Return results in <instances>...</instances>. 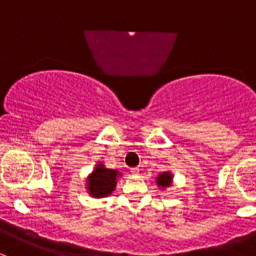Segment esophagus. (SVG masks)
Here are the masks:
<instances>
[{
	"mask_svg": "<svg viewBox=\"0 0 256 256\" xmlns=\"http://www.w3.org/2000/svg\"><path fill=\"white\" fill-rule=\"evenodd\" d=\"M130 172H131V174H134V176H138V174H140V170H138V167H135V168H131Z\"/></svg>",
	"mask_w": 256,
	"mask_h": 256,
	"instance_id": "1",
	"label": "esophagus"
}]
</instances>
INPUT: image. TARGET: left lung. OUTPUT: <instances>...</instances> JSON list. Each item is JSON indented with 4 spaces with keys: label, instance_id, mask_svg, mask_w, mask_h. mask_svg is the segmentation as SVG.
Wrapping results in <instances>:
<instances>
[{
    "label": "left lung",
    "instance_id": "1",
    "mask_svg": "<svg viewBox=\"0 0 256 256\" xmlns=\"http://www.w3.org/2000/svg\"><path fill=\"white\" fill-rule=\"evenodd\" d=\"M172 180V176L170 172H164V174H160L158 177H157V184L161 186V187H168L170 183H171Z\"/></svg>",
    "mask_w": 256,
    "mask_h": 256
}]
</instances>
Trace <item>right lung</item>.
<instances>
[{
  "label": "right lung",
  "mask_w": 256,
  "mask_h": 256,
  "mask_svg": "<svg viewBox=\"0 0 256 256\" xmlns=\"http://www.w3.org/2000/svg\"><path fill=\"white\" fill-rule=\"evenodd\" d=\"M116 177L118 171L104 168L102 164H98L95 171L88 180V190L90 194L96 198L110 194L116 186Z\"/></svg>",
  "instance_id": "right-lung-1"
}]
</instances>
